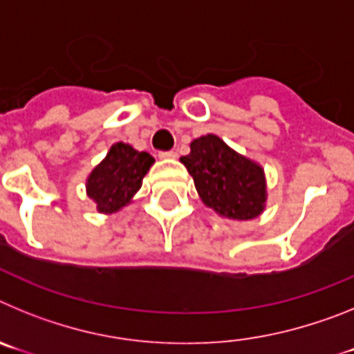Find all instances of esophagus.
Listing matches in <instances>:
<instances>
[{
  "label": "esophagus",
  "instance_id": "1",
  "mask_svg": "<svg viewBox=\"0 0 354 354\" xmlns=\"http://www.w3.org/2000/svg\"><path fill=\"white\" fill-rule=\"evenodd\" d=\"M159 158H161V159H175V158H177V152H174V150H168V152H159Z\"/></svg>",
  "mask_w": 354,
  "mask_h": 354
}]
</instances>
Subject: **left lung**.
<instances>
[{
    "label": "left lung",
    "instance_id": "8db88e82",
    "mask_svg": "<svg viewBox=\"0 0 354 354\" xmlns=\"http://www.w3.org/2000/svg\"><path fill=\"white\" fill-rule=\"evenodd\" d=\"M189 149L180 162L207 207L236 221L253 220L264 212L268 184L264 168L257 161L236 152L216 134L193 140Z\"/></svg>",
    "mask_w": 354,
    "mask_h": 354
}]
</instances>
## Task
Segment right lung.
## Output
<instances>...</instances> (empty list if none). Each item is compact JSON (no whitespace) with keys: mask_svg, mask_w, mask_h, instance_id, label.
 <instances>
[{"mask_svg":"<svg viewBox=\"0 0 354 354\" xmlns=\"http://www.w3.org/2000/svg\"><path fill=\"white\" fill-rule=\"evenodd\" d=\"M152 165L154 158L149 152H140L129 143L117 142L109 147L106 158L90 171L84 184L97 212L109 216L129 205Z\"/></svg>","mask_w":354,"mask_h":354,"instance_id":"right-lung-1","label":"right lung"}]
</instances>
